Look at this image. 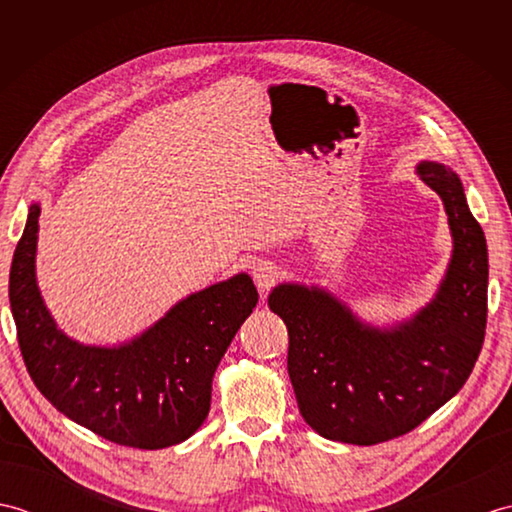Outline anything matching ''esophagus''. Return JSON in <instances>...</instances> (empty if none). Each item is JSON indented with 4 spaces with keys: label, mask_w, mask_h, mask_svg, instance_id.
Wrapping results in <instances>:
<instances>
[{
    "label": "esophagus",
    "mask_w": 512,
    "mask_h": 512,
    "mask_svg": "<svg viewBox=\"0 0 512 512\" xmlns=\"http://www.w3.org/2000/svg\"><path fill=\"white\" fill-rule=\"evenodd\" d=\"M277 277H279V270H277V266L273 262H259L253 268V279H255L257 288L262 290V295L270 290V286L275 284Z\"/></svg>",
    "instance_id": "1"
}]
</instances>
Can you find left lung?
Returning a JSON list of instances; mask_svg holds the SVG:
<instances>
[{
	"label": "left lung",
	"mask_w": 512,
	"mask_h": 512,
	"mask_svg": "<svg viewBox=\"0 0 512 512\" xmlns=\"http://www.w3.org/2000/svg\"><path fill=\"white\" fill-rule=\"evenodd\" d=\"M416 173L440 195L453 242L436 295L416 314L378 328L321 286L284 281L268 295L288 328V374L301 416L334 442L369 447L405 436L458 394L482 350L484 231L451 167L420 160Z\"/></svg>",
	"instance_id": "obj_1"
}]
</instances>
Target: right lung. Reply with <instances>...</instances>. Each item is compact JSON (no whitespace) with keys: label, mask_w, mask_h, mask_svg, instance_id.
<instances>
[{"label":"right lung","mask_w":512,"mask_h":512,"mask_svg":"<svg viewBox=\"0 0 512 512\" xmlns=\"http://www.w3.org/2000/svg\"><path fill=\"white\" fill-rule=\"evenodd\" d=\"M39 202L10 266L8 297L30 378L52 407L110 442L165 449L191 438L211 409L215 369L253 308L246 273L193 292L134 339L81 343L50 314L37 284Z\"/></svg>","instance_id":"right-lung-1"}]
</instances>
